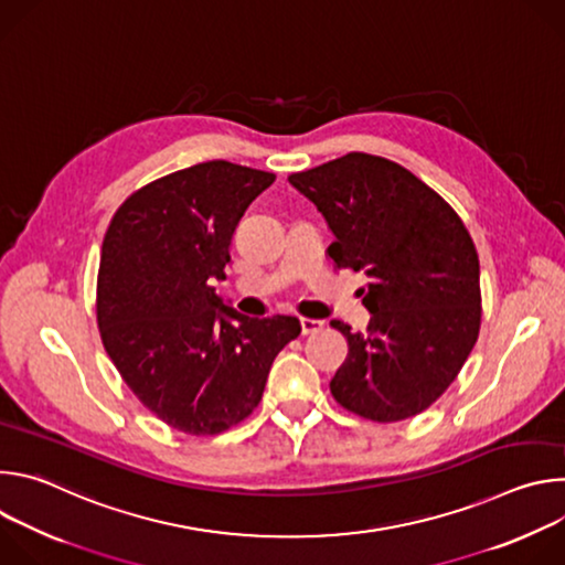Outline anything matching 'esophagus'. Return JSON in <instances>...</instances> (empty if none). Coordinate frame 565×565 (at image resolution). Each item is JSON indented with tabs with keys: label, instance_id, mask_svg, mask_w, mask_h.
<instances>
[{
	"label": "esophagus",
	"instance_id": "obj_1",
	"mask_svg": "<svg viewBox=\"0 0 565 565\" xmlns=\"http://www.w3.org/2000/svg\"><path fill=\"white\" fill-rule=\"evenodd\" d=\"M301 335H312V333H319L321 329H324V321L319 319H308V317H301Z\"/></svg>",
	"mask_w": 565,
	"mask_h": 565
}]
</instances>
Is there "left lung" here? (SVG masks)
Returning <instances> with one entry per match:
<instances>
[{"label":"left lung","instance_id":"left-lung-1","mask_svg":"<svg viewBox=\"0 0 565 565\" xmlns=\"http://www.w3.org/2000/svg\"><path fill=\"white\" fill-rule=\"evenodd\" d=\"M327 218L338 268L371 279L366 333L333 319L349 355L331 380L344 409L407 420L447 391L480 329V268L454 207L409 170L362 151L288 177Z\"/></svg>","mask_w":565,"mask_h":565}]
</instances>
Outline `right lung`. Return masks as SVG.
I'll return each mask as SVG.
<instances>
[{
  "label": "right lung",
  "mask_w": 565,
  "mask_h": 565,
  "mask_svg": "<svg viewBox=\"0 0 565 565\" xmlns=\"http://www.w3.org/2000/svg\"><path fill=\"white\" fill-rule=\"evenodd\" d=\"M275 174L207 160L134 192L114 214L98 270V329L125 384L166 425L214 436L246 420L297 317H246L210 286L232 234Z\"/></svg>",
  "instance_id": "1"
}]
</instances>
